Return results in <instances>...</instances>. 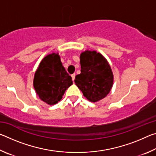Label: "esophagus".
Masks as SVG:
<instances>
[{
    "instance_id": "esophagus-1",
    "label": "esophagus",
    "mask_w": 156,
    "mask_h": 156,
    "mask_svg": "<svg viewBox=\"0 0 156 156\" xmlns=\"http://www.w3.org/2000/svg\"><path fill=\"white\" fill-rule=\"evenodd\" d=\"M71 76H72V80H75V76H76L75 73H73V74H72V75Z\"/></svg>"
}]
</instances>
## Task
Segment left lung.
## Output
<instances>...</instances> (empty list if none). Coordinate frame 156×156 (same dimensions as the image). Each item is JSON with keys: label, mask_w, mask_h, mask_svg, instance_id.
I'll return each mask as SVG.
<instances>
[{"label": "left lung", "mask_w": 156, "mask_h": 156, "mask_svg": "<svg viewBox=\"0 0 156 156\" xmlns=\"http://www.w3.org/2000/svg\"><path fill=\"white\" fill-rule=\"evenodd\" d=\"M80 59L81 73L76 76V84L89 101L103 99L113 86V75L109 62L100 53L89 50L82 53Z\"/></svg>", "instance_id": "8db88e82"}]
</instances>
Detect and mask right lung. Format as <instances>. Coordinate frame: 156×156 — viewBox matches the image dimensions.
<instances>
[{"instance_id":"right-lung-1","label":"right lung","mask_w":156,"mask_h":156,"mask_svg":"<svg viewBox=\"0 0 156 156\" xmlns=\"http://www.w3.org/2000/svg\"><path fill=\"white\" fill-rule=\"evenodd\" d=\"M72 84V77L56 53L47 55L42 60L34 75V87L37 95L49 105L58 103Z\"/></svg>"}]
</instances>
